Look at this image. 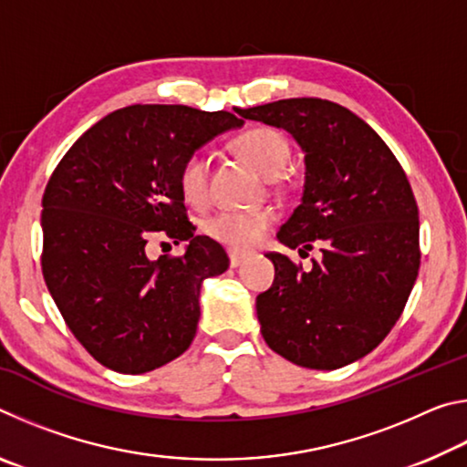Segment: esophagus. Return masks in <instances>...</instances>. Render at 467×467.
Instances as JSON below:
<instances>
[{
  "label": "esophagus",
  "instance_id": "34e87169",
  "mask_svg": "<svg viewBox=\"0 0 467 467\" xmlns=\"http://www.w3.org/2000/svg\"><path fill=\"white\" fill-rule=\"evenodd\" d=\"M228 259H231V267H239L249 259V253H241V251H228Z\"/></svg>",
  "mask_w": 467,
  "mask_h": 467
}]
</instances>
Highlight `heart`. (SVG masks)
Returning <instances> with one entry per match:
<instances>
[{
    "label": "heart",
    "mask_w": 467,
    "mask_h": 467,
    "mask_svg": "<svg viewBox=\"0 0 467 467\" xmlns=\"http://www.w3.org/2000/svg\"><path fill=\"white\" fill-rule=\"evenodd\" d=\"M234 152L259 175L275 179L290 161V144L278 130L251 128L233 140ZM179 189L185 202L202 205L208 200V158L189 154L179 169ZM278 214L274 210H228L212 216L205 233L233 251H247L264 241Z\"/></svg>",
    "instance_id": "1"
}]
</instances>
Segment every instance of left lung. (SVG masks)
<instances>
[{"label":"left lung","instance_id":"left-lung-1","mask_svg":"<svg viewBox=\"0 0 467 467\" xmlns=\"http://www.w3.org/2000/svg\"><path fill=\"white\" fill-rule=\"evenodd\" d=\"M236 113L286 130L303 148V200L278 241L323 253L311 272L267 253L275 278L255 305L265 344L298 367L350 365L389 334L420 267L406 172L379 133L337 102L284 99Z\"/></svg>","mask_w":467,"mask_h":467}]
</instances>
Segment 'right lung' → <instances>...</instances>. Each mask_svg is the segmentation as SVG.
Wrapping results in <instances>:
<instances>
[{"mask_svg":"<svg viewBox=\"0 0 467 467\" xmlns=\"http://www.w3.org/2000/svg\"><path fill=\"white\" fill-rule=\"evenodd\" d=\"M243 121L228 110L131 105L82 133L43 195V278L78 342L102 367L140 375L193 342L200 288L226 272V251L195 234L179 169ZM188 241L183 256L145 255L147 236Z\"/></svg>","mask_w":467,"mask_h":467,"instance_id":"obj_1","label":"right lung"}]
</instances>
